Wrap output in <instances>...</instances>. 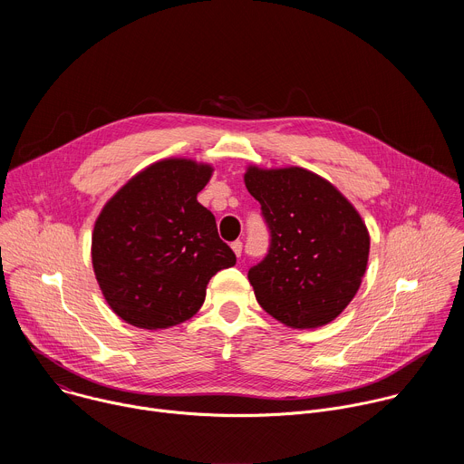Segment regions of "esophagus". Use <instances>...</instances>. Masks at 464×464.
<instances>
[{"label": "esophagus", "instance_id": "1", "mask_svg": "<svg viewBox=\"0 0 464 464\" xmlns=\"http://www.w3.org/2000/svg\"><path fill=\"white\" fill-rule=\"evenodd\" d=\"M231 249L235 251L237 256H240V255H242V242H240V240H235V242L231 244Z\"/></svg>", "mask_w": 464, "mask_h": 464}]
</instances>
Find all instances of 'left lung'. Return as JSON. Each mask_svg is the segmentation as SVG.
Instances as JSON below:
<instances>
[{"label":"left lung","instance_id":"8db88e82","mask_svg":"<svg viewBox=\"0 0 464 464\" xmlns=\"http://www.w3.org/2000/svg\"><path fill=\"white\" fill-rule=\"evenodd\" d=\"M270 231L266 256L249 268L258 304L292 328L336 319L367 268L369 233L347 198L317 174L290 167L244 176Z\"/></svg>","mask_w":464,"mask_h":464}]
</instances>
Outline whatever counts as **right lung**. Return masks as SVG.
Masks as SVG:
<instances>
[{"label": "right lung", "instance_id": "right-lung-1", "mask_svg": "<svg viewBox=\"0 0 464 464\" xmlns=\"http://www.w3.org/2000/svg\"><path fill=\"white\" fill-rule=\"evenodd\" d=\"M213 169L165 160L104 206L92 238L95 277L111 310L140 328L174 326L198 312L209 279L235 266L217 220L196 200Z\"/></svg>", "mask_w": 464, "mask_h": 464}]
</instances>
